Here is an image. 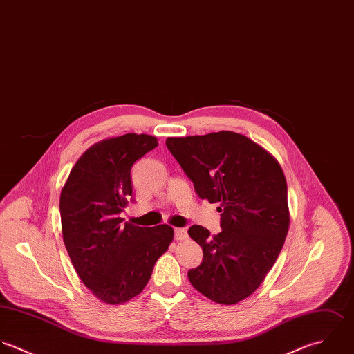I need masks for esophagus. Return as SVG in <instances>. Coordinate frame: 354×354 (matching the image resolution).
<instances>
[{
	"label": "esophagus",
	"instance_id": "1",
	"mask_svg": "<svg viewBox=\"0 0 354 354\" xmlns=\"http://www.w3.org/2000/svg\"><path fill=\"white\" fill-rule=\"evenodd\" d=\"M174 237L176 240H187L188 239V232L185 228H176L174 230Z\"/></svg>",
	"mask_w": 354,
	"mask_h": 354
}]
</instances>
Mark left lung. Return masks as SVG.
I'll list each match as a JSON object with an SVG mask.
<instances>
[{
	"instance_id": "obj_1",
	"label": "left lung",
	"mask_w": 354,
	"mask_h": 354,
	"mask_svg": "<svg viewBox=\"0 0 354 354\" xmlns=\"http://www.w3.org/2000/svg\"><path fill=\"white\" fill-rule=\"evenodd\" d=\"M166 145L196 194L220 203L223 231L192 225L202 263L188 270L206 298L234 305L250 297L276 262L290 228L287 181L277 159L235 131L167 137Z\"/></svg>"
}]
</instances>
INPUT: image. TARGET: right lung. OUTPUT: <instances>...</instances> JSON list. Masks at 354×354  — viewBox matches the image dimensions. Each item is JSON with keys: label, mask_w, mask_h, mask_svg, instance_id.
I'll return each mask as SVG.
<instances>
[{"label": "right lung", "mask_w": 354, "mask_h": 354, "mask_svg": "<svg viewBox=\"0 0 354 354\" xmlns=\"http://www.w3.org/2000/svg\"><path fill=\"white\" fill-rule=\"evenodd\" d=\"M158 145L149 134L127 133L88 148L71 169L60 194L64 245L75 272L104 304L119 305L138 295L174 231L123 223L131 196L130 170Z\"/></svg>", "instance_id": "add662e5"}]
</instances>
